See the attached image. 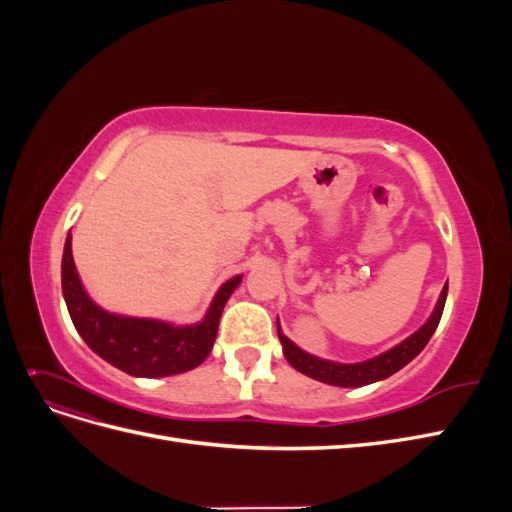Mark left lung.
I'll return each mask as SVG.
<instances>
[{
    "mask_svg": "<svg viewBox=\"0 0 512 512\" xmlns=\"http://www.w3.org/2000/svg\"><path fill=\"white\" fill-rule=\"evenodd\" d=\"M446 292H448V284L442 288L436 309H433V314L429 316V320L423 324L421 329L412 333L408 339H404L399 346L391 348L389 352H384V354L376 356V359H369L363 363H350V365L333 363V361H324V359H318V356L303 352L280 331V320H277V335H280L286 361L294 369L301 371V374L314 378V380H320L324 384H333V386H365V384L393 376L395 371L406 367L414 359V356L427 346L433 331H436L440 324L444 303H446Z\"/></svg>",
    "mask_w": 512,
    "mask_h": 512,
    "instance_id": "obj_1",
    "label": "left lung"
}]
</instances>
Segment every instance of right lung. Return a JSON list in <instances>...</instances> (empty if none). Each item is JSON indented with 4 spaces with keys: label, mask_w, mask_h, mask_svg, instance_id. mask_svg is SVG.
Masks as SVG:
<instances>
[{
    "label": "right lung",
    "mask_w": 512,
    "mask_h": 512,
    "mask_svg": "<svg viewBox=\"0 0 512 512\" xmlns=\"http://www.w3.org/2000/svg\"><path fill=\"white\" fill-rule=\"evenodd\" d=\"M239 284L241 275L218 290L203 322L175 327L160 320L104 312L91 301L74 267L70 235L61 260V290L76 331L106 363L138 378L175 376L203 363L218 335L222 309Z\"/></svg>",
    "instance_id": "add662e5"
}]
</instances>
